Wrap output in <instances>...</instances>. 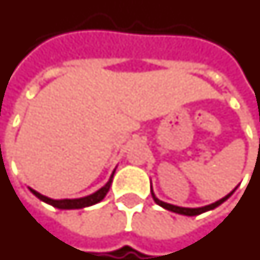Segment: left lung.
Here are the masks:
<instances>
[{"label": "left lung", "mask_w": 260, "mask_h": 260, "mask_svg": "<svg viewBox=\"0 0 260 260\" xmlns=\"http://www.w3.org/2000/svg\"><path fill=\"white\" fill-rule=\"evenodd\" d=\"M233 193H234V190H233L232 193H229L226 197H223L222 200H219V201L211 204V205H207V207H201V208H183V207H176V205L164 203V201L158 200L154 196V193H153V189H151V196H153V200H154L155 203L158 204V205H161L162 208L168 209V211H172V212H175V213H180V215H187V216H196V215H200V213L207 212V211H211V209L216 208V207H219L220 204L224 203V201H226V200H228Z\"/></svg>", "instance_id": "1"}]
</instances>
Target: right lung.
I'll list each match as a JSON object with an SVG mask.
<instances>
[{
  "label": "right lung",
  "instance_id": "add662e5",
  "mask_svg": "<svg viewBox=\"0 0 260 260\" xmlns=\"http://www.w3.org/2000/svg\"><path fill=\"white\" fill-rule=\"evenodd\" d=\"M113 176H114V172L111 174L110 179H109V182L99 189L96 193L91 194V196H86V197H82V199H74V200H52L49 197H45V196H42L40 194L38 191L36 190L30 189L36 197L44 201V203L47 204H51L52 207H55V208H59V209H80V208H85V207H89V205H93V204H98L99 201L105 199V196L107 194V191L110 190V186H111V182H113Z\"/></svg>",
  "mask_w": 260,
  "mask_h": 260
}]
</instances>
